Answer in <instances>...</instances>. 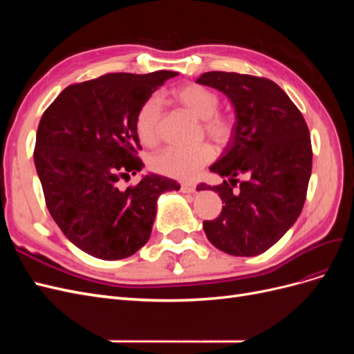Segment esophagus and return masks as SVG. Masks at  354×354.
Wrapping results in <instances>:
<instances>
[{
    "label": "esophagus",
    "mask_w": 354,
    "mask_h": 354,
    "mask_svg": "<svg viewBox=\"0 0 354 354\" xmlns=\"http://www.w3.org/2000/svg\"><path fill=\"white\" fill-rule=\"evenodd\" d=\"M180 190L183 192V194H195L196 186L192 185V183H183V185H181Z\"/></svg>",
    "instance_id": "1"
}]
</instances>
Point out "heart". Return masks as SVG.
I'll return each instance as SVG.
<instances>
[{"label": "heart", "instance_id": "obj_1", "mask_svg": "<svg viewBox=\"0 0 354 354\" xmlns=\"http://www.w3.org/2000/svg\"><path fill=\"white\" fill-rule=\"evenodd\" d=\"M174 99L183 108L202 120V130L212 142L226 143L233 134L234 121L230 115L220 113V99L216 91L199 84H187L176 90ZM160 99L149 97L137 112L136 133L145 145L155 143L160 120ZM214 159V151L208 145L195 147L167 146L151 156V167L158 173L180 180L195 178L202 168Z\"/></svg>", "mask_w": 354, "mask_h": 354}]
</instances>
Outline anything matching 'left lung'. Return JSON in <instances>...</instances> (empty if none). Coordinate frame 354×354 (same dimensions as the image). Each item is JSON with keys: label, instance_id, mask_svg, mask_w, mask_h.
Instances as JSON below:
<instances>
[{"label": "left lung", "instance_id": "8db88e82", "mask_svg": "<svg viewBox=\"0 0 354 354\" xmlns=\"http://www.w3.org/2000/svg\"><path fill=\"white\" fill-rule=\"evenodd\" d=\"M196 82L226 94L236 113L229 145L209 167L229 181L198 186L214 190L224 203L216 220L203 221V230L230 255L263 254L301 214L313 158L307 124L288 94L267 78L214 71Z\"/></svg>", "mask_w": 354, "mask_h": 354}]
</instances>
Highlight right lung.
<instances>
[{
  "mask_svg": "<svg viewBox=\"0 0 354 354\" xmlns=\"http://www.w3.org/2000/svg\"><path fill=\"white\" fill-rule=\"evenodd\" d=\"M176 75L108 73L72 84L42 113L34 160L47 208L63 234L95 259L121 260L140 250L159 195L180 189L158 174L120 187L143 168L137 112Z\"/></svg>",
  "mask_w": 354,
  "mask_h": 354,
  "instance_id": "right-lung-1",
  "label": "right lung"
}]
</instances>
